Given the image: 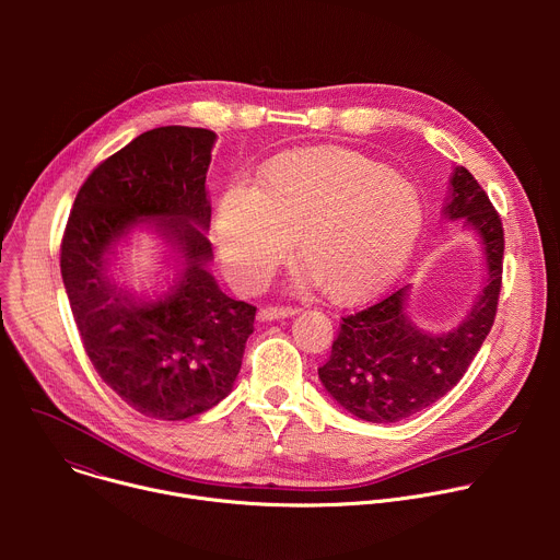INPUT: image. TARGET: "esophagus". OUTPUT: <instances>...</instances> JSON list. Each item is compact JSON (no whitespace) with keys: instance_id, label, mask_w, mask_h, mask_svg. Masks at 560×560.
<instances>
[{"instance_id":"1","label":"esophagus","mask_w":560,"mask_h":560,"mask_svg":"<svg viewBox=\"0 0 560 560\" xmlns=\"http://www.w3.org/2000/svg\"><path fill=\"white\" fill-rule=\"evenodd\" d=\"M294 314H296V310L290 305H266V307H259L257 318L259 322H277V318H288Z\"/></svg>"}]
</instances>
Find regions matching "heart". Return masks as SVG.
Returning a JSON list of instances; mask_svg holds the SVG:
<instances>
[{
  "label": "heart",
  "instance_id": "b5f03b06",
  "mask_svg": "<svg viewBox=\"0 0 560 560\" xmlns=\"http://www.w3.org/2000/svg\"><path fill=\"white\" fill-rule=\"evenodd\" d=\"M423 230L419 190L372 159L341 148L272 156L255 188L230 186L212 236L238 288L261 285L288 257L335 303L352 305L387 288L410 261Z\"/></svg>",
  "mask_w": 560,
  "mask_h": 560
}]
</instances>
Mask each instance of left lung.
<instances>
[{"label":"left lung","mask_w":560,"mask_h":560,"mask_svg":"<svg viewBox=\"0 0 560 560\" xmlns=\"http://www.w3.org/2000/svg\"><path fill=\"white\" fill-rule=\"evenodd\" d=\"M445 217L465 223L481 238L486 285L463 322L443 332L419 328L408 314L404 285L378 303L343 316L330 359L318 378L335 401L370 423L404 421L436 404L467 372L492 330L503 275V223L471 173L456 166Z\"/></svg>","instance_id":"8db88e82"}]
</instances>
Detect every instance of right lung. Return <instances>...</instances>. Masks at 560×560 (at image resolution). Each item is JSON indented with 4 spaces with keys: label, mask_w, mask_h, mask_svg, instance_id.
Wrapping results in <instances>:
<instances>
[{
    "label": "right lung",
    "mask_w": 560,
    "mask_h": 560,
    "mask_svg": "<svg viewBox=\"0 0 560 560\" xmlns=\"http://www.w3.org/2000/svg\"><path fill=\"white\" fill-rule=\"evenodd\" d=\"M214 141L188 126L135 137L79 188L61 238V279L91 363L159 421L225 398L255 330L257 307L223 294L208 268ZM148 249L154 271L138 261Z\"/></svg>",
    "instance_id": "add662e5"
}]
</instances>
